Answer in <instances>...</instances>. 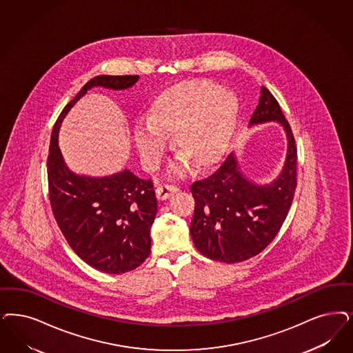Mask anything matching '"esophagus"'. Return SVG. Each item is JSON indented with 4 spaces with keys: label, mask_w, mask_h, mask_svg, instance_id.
I'll use <instances>...</instances> for the list:
<instances>
[{
    "label": "esophagus",
    "mask_w": 353,
    "mask_h": 353,
    "mask_svg": "<svg viewBox=\"0 0 353 353\" xmlns=\"http://www.w3.org/2000/svg\"><path fill=\"white\" fill-rule=\"evenodd\" d=\"M179 188L174 186V185H160L157 188V196L160 201H164V199H168L170 195L177 193Z\"/></svg>",
    "instance_id": "obj_1"
}]
</instances>
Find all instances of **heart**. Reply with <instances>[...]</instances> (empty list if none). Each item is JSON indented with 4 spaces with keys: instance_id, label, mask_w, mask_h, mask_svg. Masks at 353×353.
Returning <instances> with one entry per match:
<instances>
[{
    "instance_id": "1",
    "label": "heart",
    "mask_w": 353,
    "mask_h": 353,
    "mask_svg": "<svg viewBox=\"0 0 353 353\" xmlns=\"http://www.w3.org/2000/svg\"><path fill=\"white\" fill-rule=\"evenodd\" d=\"M237 113V100L230 91L210 81H183L155 97L148 121L135 122L134 143L147 165L155 168L172 135L173 147L180 152L170 168L173 174H183L188 163L196 170L207 168L224 155Z\"/></svg>"
}]
</instances>
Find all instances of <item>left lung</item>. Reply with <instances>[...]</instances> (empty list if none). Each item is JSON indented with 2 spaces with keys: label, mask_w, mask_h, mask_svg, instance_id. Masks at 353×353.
Listing matches in <instances>:
<instances>
[{
  "label": "left lung",
  "mask_w": 353,
  "mask_h": 353,
  "mask_svg": "<svg viewBox=\"0 0 353 353\" xmlns=\"http://www.w3.org/2000/svg\"><path fill=\"white\" fill-rule=\"evenodd\" d=\"M278 122L287 135V155L279 176L261 185L249 180L231 152L218 170L192 186L194 215L190 234L203 256L224 263L259 254L278 234L296 190L297 150L291 126L266 87L249 126Z\"/></svg>",
  "instance_id": "obj_1"
}]
</instances>
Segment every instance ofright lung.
<instances>
[{
  "label": "right lung",
  "instance_id": "1",
  "mask_svg": "<svg viewBox=\"0 0 353 353\" xmlns=\"http://www.w3.org/2000/svg\"><path fill=\"white\" fill-rule=\"evenodd\" d=\"M138 75H97L62 110L49 146V199L66 241L82 261L105 274H123L141 266L151 252L150 230L158 202L151 180L123 170L91 177L69 170L59 147L65 116L92 87L126 90Z\"/></svg>",
  "mask_w": 353,
  "mask_h": 353
}]
</instances>
